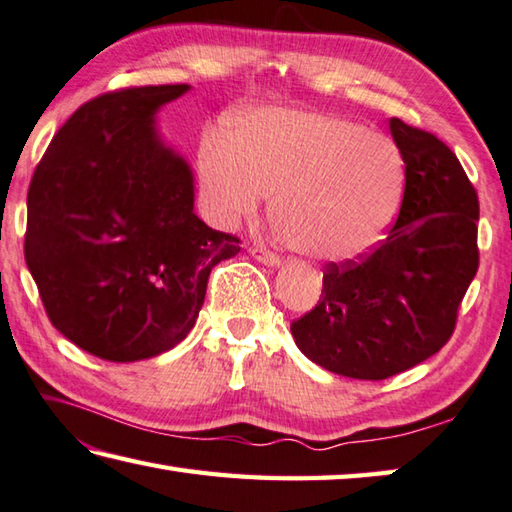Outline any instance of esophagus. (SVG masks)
I'll list each match as a JSON object with an SVG mask.
<instances>
[{"instance_id": "esophagus-1", "label": "esophagus", "mask_w": 512, "mask_h": 512, "mask_svg": "<svg viewBox=\"0 0 512 512\" xmlns=\"http://www.w3.org/2000/svg\"><path fill=\"white\" fill-rule=\"evenodd\" d=\"M250 255L266 266H280V255H275L273 250H268L264 246H253L250 248Z\"/></svg>"}]
</instances>
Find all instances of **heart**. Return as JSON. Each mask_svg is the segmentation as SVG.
Here are the masks:
<instances>
[{"instance_id": "b5f03b06", "label": "heart", "mask_w": 512, "mask_h": 512, "mask_svg": "<svg viewBox=\"0 0 512 512\" xmlns=\"http://www.w3.org/2000/svg\"><path fill=\"white\" fill-rule=\"evenodd\" d=\"M201 174L224 221L255 215L273 194L271 221L288 246L322 262L374 248L401 208L405 156L356 120L271 107L217 134Z\"/></svg>"}]
</instances>
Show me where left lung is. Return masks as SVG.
<instances>
[{
  "mask_svg": "<svg viewBox=\"0 0 512 512\" xmlns=\"http://www.w3.org/2000/svg\"><path fill=\"white\" fill-rule=\"evenodd\" d=\"M389 129L405 156L392 232L369 255L324 266L318 304L291 322L306 358L358 380H385L434 356L479 268V199L459 159L401 118Z\"/></svg>",
  "mask_w": 512,
  "mask_h": 512,
  "instance_id": "obj_1",
  "label": "left lung"
}]
</instances>
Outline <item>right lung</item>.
Masks as SVG:
<instances>
[{
    "instance_id": "right-lung-1",
    "label": "right lung",
    "mask_w": 512,
    "mask_h": 512,
    "mask_svg": "<svg viewBox=\"0 0 512 512\" xmlns=\"http://www.w3.org/2000/svg\"><path fill=\"white\" fill-rule=\"evenodd\" d=\"M190 85L129 87L82 105L37 163L24 257L55 329L91 356H159L197 322L210 271L239 237L194 215L183 156L156 132Z\"/></svg>"
}]
</instances>
